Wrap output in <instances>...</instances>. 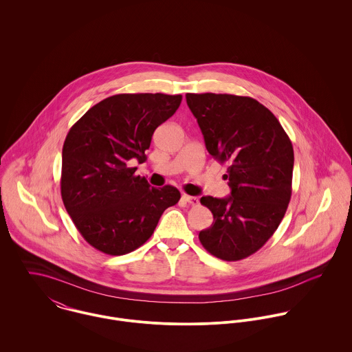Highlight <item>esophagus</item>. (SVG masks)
<instances>
[{
  "instance_id": "esophagus-1",
  "label": "esophagus",
  "mask_w": 352,
  "mask_h": 352,
  "mask_svg": "<svg viewBox=\"0 0 352 352\" xmlns=\"http://www.w3.org/2000/svg\"><path fill=\"white\" fill-rule=\"evenodd\" d=\"M182 201H186L191 206H198L199 204V199L197 197H190V195H186V194L182 197Z\"/></svg>"
}]
</instances>
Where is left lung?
<instances>
[{
  "label": "left lung",
  "instance_id": "left-lung-1",
  "mask_svg": "<svg viewBox=\"0 0 352 352\" xmlns=\"http://www.w3.org/2000/svg\"><path fill=\"white\" fill-rule=\"evenodd\" d=\"M206 149L221 164L228 198L203 197L214 222L199 233L212 256L237 261L258 251L275 233L292 198L294 151L275 115L248 96L187 94Z\"/></svg>",
  "mask_w": 352,
  "mask_h": 352
}]
</instances>
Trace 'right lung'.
Returning a JSON list of instances; mask_svg holds the SVG:
<instances>
[{
    "instance_id": "1",
    "label": "right lung",
    "mask_w": 352,
    "mask_h": 352,
    "mask_svg": "<svg viewBox=\"0 0 352 352\" xmlns=\"http://www.w3.org/2000/svg\"><path fill=\"white\" fill-rule=\"evenodd\" d=\"M182 95L120 94L107 98L69 130L62 149L60 195L77 230L98 251L120 256L153 234L162 212L180 199L176 187H151L130 160H146L154 130Z\"/></svg>"
}]
</instances>
